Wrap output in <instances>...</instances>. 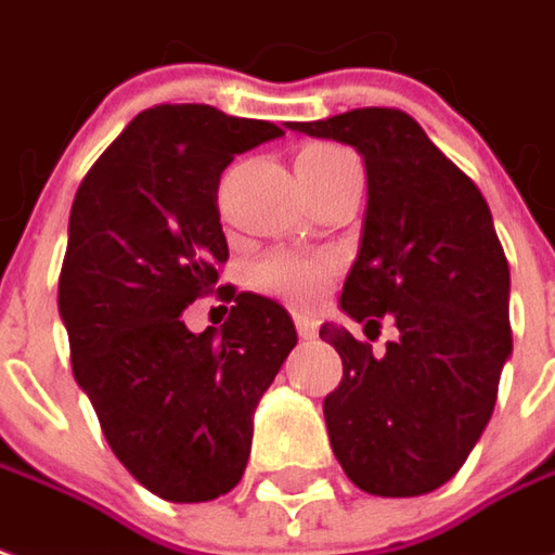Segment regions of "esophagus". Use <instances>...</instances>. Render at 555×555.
Returning a JSON list of instances; mask_svg holds the SVG:
<instances>
[{
    "mask_svg": "<svg viewBox=\"0 0 555 555\" xmlns=\"http://www.w3.org/2000/svg\"><path fill=\"white\" fill-rule=\"evenodd\" d=\"M294 324H297L300 339H315L318 336V321L309 312H294Z\"/></svg>",
    "mask_w": 555,
    "mask_h": 555,
    "instance_id": "obj_1",
    "label": "esophagus"
}]
</instances>
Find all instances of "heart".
Here are the masks:
<instances>
[{
	"mask_svg": "<svg viewBox=\"0 0 555 555\" xmlns=\"http://www.w3.org/2000/svg\"><path fill=\"white\" fill-rule=\"evenodd\" d=\"M354 158L348 150L331 146V143H312L297 156V165H333ZM251 279L261 291L282 294L291 300H312L318 291L324 288L327 267L309 261V258H294V255H267L264 261H258L251 270Z\"/></svg>",
	"mask_w": 555,
	"mask_h": 555,
	"instance_id": "heart-1",
	"label": "heart"
}]
</instances>
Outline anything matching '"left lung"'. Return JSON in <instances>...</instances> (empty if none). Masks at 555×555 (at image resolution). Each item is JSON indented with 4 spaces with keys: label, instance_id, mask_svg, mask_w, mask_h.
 <instances>
[{
    "label": "left lung",
    "instance_id": "obj_1",
    "mask_svg": "<svg viewBox=\"0 0 555 555\" xmlns=\"http://www.w3.org/2000/svg\"><path fill=\"white\" fill-rule=\"evenodd\" d=\"M288 129L363 158L366 210L339 309L366 327L393 315L399 331L372 354L343 324H321L343 358V382L324 399L331 448L363 493H433L478 444L511 358V273L490 207L402 111L363 107Z\"/></svg>",
    "mask_w": 555,
    "mask_h": 555
}]
</instances>
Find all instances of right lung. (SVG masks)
I'll return each instance as SVG.
<instances>
[{
    "label": "right lung",
    "instance_id": "obj_1",
    "mask_svg": "<svg viewBox=\"0 0 555 555\" xmlns=\"http://www.w3.org/2000/svg\"><path fill=\"white\" fill-rule=\"evenodd\" d=\"M285 131L210 104H158L131 119L77 189L60 273L72 366L116 460L168 502L234 490L251 417L297 345L270 297L234 300L222 327L183 312L228 261L216 192L222 170Z\"/></svg>",
    "mask_w": 555,
    "mask_h": 555
}]
</instances>
